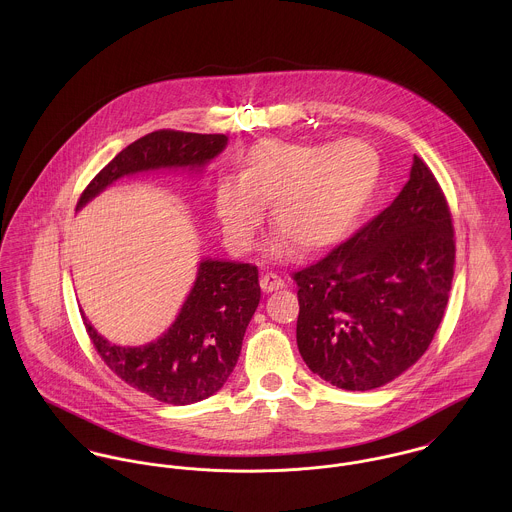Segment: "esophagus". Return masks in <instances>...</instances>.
Returning a JSON list of instances; mask_svg holds the SVG:
<instances>
[{
	"label": "esophagus",
	"instance_id": "1",
	"mask_svg": "<svg viewBox=\"0 0 512 512\" xmlns=\"http://www.w3.org/2000/svg\"><path fill=\"white\" fill-rule=\"evenodd\" d=\"M284 286H286V284H284V280H282L278 274L268 272V274H264V276L260 278V288H262V292H276V290H282Z\"/></svg>",
	"mask_w": 512,
	"mask_h": 512
}]
</instances>
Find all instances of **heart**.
<instances>
[{
	"label": "heart",
	"instance_id": "1",
	"mask_svg": "<svg viewBox=\"0 0 512 512\" xmlns=\"http://www.w3.org/2000/svg\"><path fill=\"white\" fill-rule=\"evenodd\" d=\"M380 181V159L361 140L299 144L260 140L240 157L238 177H222L213 209L232 252H248L272 205L280 246L319 252L341 242L365 213Z\"/></svg>",
	"mask_w": 512,
	"mask_h": 512
}]
</instances>
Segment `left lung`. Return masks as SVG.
<instances>
[{"instance_id":"left-lung-1","label":"left lung","mask_w":512,"mask_h":512,"mask_svg":"<svg viewBox=\"0 0 512 512\" xmlns=\"http://www.w3.org/2000/svg\"><path fill=\"white\" fill-rule=\"evenodd\" d=\"M455 268L453 220L432 169L319 262L293 272L297 347L315 374L345 390L380 388L428 351Z\"/></svg>"}]
</instances>
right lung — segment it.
<instances>
[{"label": "right lung", "mask_w": 512, "mask_h": 512, "mask_svg": "<svg viewBox=\"0 0 512 512\" xmlns=\"http://www.w3.org/2000/svg\"><path fill=\"white\" fill-rule=\"evenodd\" d=\"M224 134L157 130L122 149L82 191L76 209L128 173L159 167H201L226 146ZM258 268L205 260L175 323L146 347H118L84 319L106 366L132 388L173 406L201 402L228 380L246 327L260 303Z\"/></svg>", "instance_id": "1"}]
</instances>
